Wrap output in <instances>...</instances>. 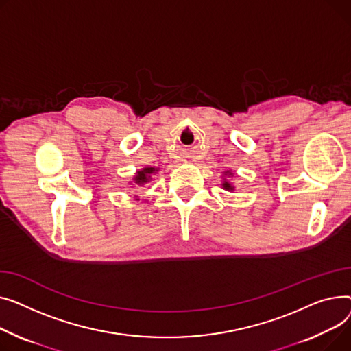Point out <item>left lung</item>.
<instances>
[{
	"label": "left lung",
	"mask_w": 351,
	"mask_h": 351,
	"mask_svg": "<svg viewBox=\"0 0 351 351\" xmlns=\"http://www.w3.org/2000/svg\"><path fill=\"white\" fill-rule=\"evenodd\" d=\"M228 176H232V173H230ZM222 185H223V189H225V190H232V189H234L232 185H231L228 181H223V184H222Z\"/></svg>",
	"instance_id": "1"
}]
</instances>
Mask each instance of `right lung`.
I'll use <instances>...</instances> for the list:
<instances>
[{
    "label": "right lung",
    "instance_id": "obj_1",
    "mask_svg": "<svg viewBox=\"0 0 351 351\" xmlns=\"http://www.w3.org/2000/svg\"><path fill=\"white\" fill-rule=\"evenodd\" d=\"M154 171H157L156 169H153V167H147V169H144V170H141V171H138L137 173V176H136V178H134V181L137 182V184H146L149 180H150V176L154 173Z\"/></svg>",
    "mask_w": 351,
    "mask_h": 351
}]
</instances>
